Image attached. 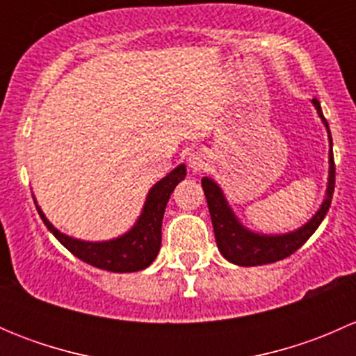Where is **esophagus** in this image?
Returning a JSON list of instances; mask_svg holds the SVG:
<instances>
[{"instance_id":"34e87169","label":"esophagus","mask_w":356,"mask_h":356,"mask_svg":"<svg viewBox=\"0 0 356 356\" xmlns=\"http://www.w3.org/2000/svg\"><path fill=\"white\" fill-rule=\"evenodd\" d=\"M188 163H189V168H191L195 174H198V172L207 170L208 165H210V160H208L207 153L196 152V153H193L191 156H189Z\"/></svg>"}]
</instances>
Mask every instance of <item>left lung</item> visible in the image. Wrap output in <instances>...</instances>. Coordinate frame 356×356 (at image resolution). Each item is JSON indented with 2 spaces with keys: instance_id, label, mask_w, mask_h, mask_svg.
Instances as JSON below:
<instances>
[{
  "instance_id": "1",
  "label": "left lung",
  "mask_w": 356,
  "mask_h": 356,
  "mask_svg": "<svg viewBox=\"0 0 356 356\" xmlns=\"http://www.w3.org/2000/svg\"><path fill=\"white\" fill-rule=\"evenodd\" d=\"M314 106L317 108L318 117L324 122L329 134V179L327 189H325V198L322 201L317 213L310 218L305 225H301L296 231L286 232V234H258V232L250 231L239 222L232 208L229 207L220 186L210 177L201 179L204 196H207L208 210H210L211 224H213L215 239H217L218 251L225 260L231 264L241 265V267H254V265L274 264V261L282 260L289 257L294 251L300 250L305 243L308 241L312 234L317 231L321 222L327 215L329 207H331L334 182H336V167H334L332 155V138L329 131V124L322 113L321 103L317 99H312Z\"/></svg>"
}]
</instances>
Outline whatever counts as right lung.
<instances>
[{
  "label": "right lung",
  "instance_id": "add662e5",
  "mask_svg": "<svg viewBox=\"0 0 356 356\" xmlns=\"http://www.w3.org/2000/svg\"><path fill=\"white\" fill-rule=\"evenodd\" d=\"M184 177L186 165H179L170 174L165 175L161 181H158L149 189L141 215L132 225L131 231L118 236V238L110 239V241H82V239H75L63 234L46 218V215L39 208L38 201L34 200V203L39 217L42 218L48 231L53 232V236L82 261L92 265V267L103 268V270L118 272V274L138 272L149 267L156 258L158 251H160L161 220H163L165 207H167L168 198H170L175 186Z\"/></svg>",
  "mask_w": 356,
  "mask_h": 356
}]
</instances>
